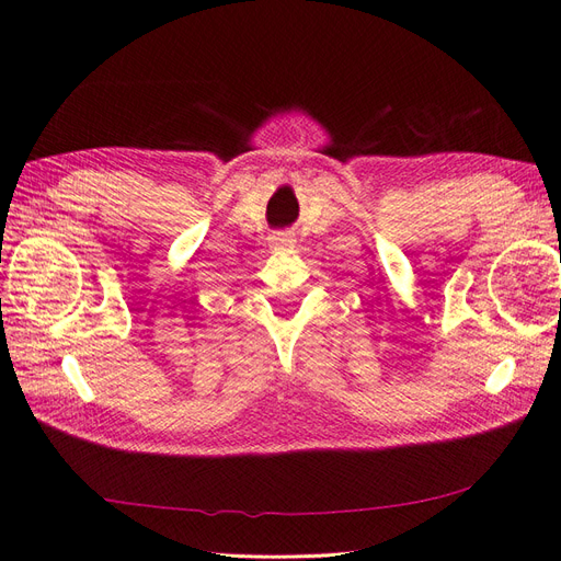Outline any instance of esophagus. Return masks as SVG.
Returning a JSON list of instances; mask_svg holds the SVG:
<instances>
[{
    "instance_id": "esophagus-1",
    "label": "esophagus",
    "mask_w": 561,
    "mask_h": 561,
    "mask_svg": "<svg viewBox=\"0 0 561 561\" xmlns=\"http://www.w3.org/2000/svg\"><path fill=\"white\" fill-rule=\"evenodd\" d=\"M285 245H293V239H290V236H285V233L271 236V248H285Z\"/></svg>"
}]
</instances>
